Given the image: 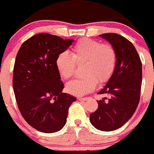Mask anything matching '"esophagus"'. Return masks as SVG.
I'll return each mask as SVG.
<instances>
[{"label":"esophagus","instance_id":"1","mask_svg":"<svg viewBox=\"0 0 154 154\" xmlns=\"http://www.w3.org/2000/svg\"><path fill=\"white\" fill-rule=\"evenodd\" d=\"M89 99V97H77V100H79L80 101H86Z\"/></svg>","mask_w":154,"mask_h":154}]
</instances>
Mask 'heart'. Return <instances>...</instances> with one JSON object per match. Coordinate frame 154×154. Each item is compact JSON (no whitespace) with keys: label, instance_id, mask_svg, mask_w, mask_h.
Masks as SVG:
<instances>
[{"label":"heart","instance_id":"obj_1","mask_svg":"<svg viewBox=\"0 0 154 154\" xmlns=\"http://www.w3.org/2000/svg\"><path fill=\"white\" fill-rule=\"evenodd\" d=\"M117 54L116 49L109 44L90 38H82L72 48V54L66 51L59 53L55 66L61 77L69 79L74 74L76 64L83 66L84 77L68 82L67 92L75 96H82L94 90L98 84L109 80L116 68Z\"/></svg>","mask_w":154,"mask_h":154}]
</instances>
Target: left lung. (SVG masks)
Listing matches in <instances>:
<instances>
[{
	"instance_id": "8db88e82",
	"label": "left lung",
	"mask_w": 154,
	"mask_h": 154,
	"mask_svg": "<svg viewBox=\"0 0 154 154\" xmlns=\"http://www.w3.org/2000/svg\"><path fill=\"white\" fill-rule=\"evenodd\" d=\"M109 42L117 54L116 68L103 89L97 94L109 95L97 101L98 109L90 115L91 124L103 131L124 125L131 118L140 101L142 63L135 47L116 33L100 35Z\"/></svg>"
}]
</instances>
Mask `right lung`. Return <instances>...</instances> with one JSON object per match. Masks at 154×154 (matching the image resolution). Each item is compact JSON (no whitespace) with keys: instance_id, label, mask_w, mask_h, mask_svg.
<instances>
[{"instance_id":"1","label":"right lung","mask_w":154,"mask_h":154,"mask_svg":"<svg viewBox=\"0 0 154 154\" xmlns=\"http://www.w3.org/2000/svg\"><path fill=\"white\" fill-rule=\"evenodd\" d=\"M73 39L39 33L30 37L17 52L13 87L19 110L29 125L44 133L61 130L76 97L62 93L64 84L55 66L57 54Z\"/></svg>"}]
</instances>
